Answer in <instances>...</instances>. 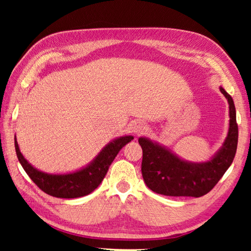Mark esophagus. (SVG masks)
Instances as JSON below:
<instances>
[{
	"mask_svg": "<svg viewBox=\"0 0 251 251\" xmlns=\"http://www.w3.org/2000/svg\"><path fill=\"white\" fill-rule=\"evenodd\" d=\"M130 129H131V131H133L134 134H136V135H139V134H143L144 131H146L147 127H146V125H145V124H143L142 122L136 121V122H133V123H131V125H130Z\"/></svg>",
	"mask_w": 251,
	"mask_h": 251,
	"instance_id": "esophagus-1",
	"label": "esophagus"
}]
</instances>
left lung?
Wrapping results in <instances>:
<instances>
[{"instance_id":"8db88e82","label":"left lung","mask_w":251,"mask_h":251,"mask_svg":"<svg viewBox=\"0 0 251 251\" xmlns=\"http://www.w3.org/2000/svg\"><path fill=\"white\" fill-rule=\"evenodd\" d=\"M229 104V128L223 146L209 160L193 163L147 137H139L143 150L142 174L154 193L165 196L201 197L214 188L230 167L238 144V125L232 97L219 87Z\"/></svg>"}]
</instances>
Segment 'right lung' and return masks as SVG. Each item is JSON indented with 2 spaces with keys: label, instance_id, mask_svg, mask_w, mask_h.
Listing matches in <instances>:
<instances>
[{
  "label": "right lung",
  "instance_id": "obj_1",
  "mask_svg": "<svg viewBox=\"0 0 251 251\" xmlns=\"http://www.w3.org/2000/svg\"><path fill=\"white\" fill-rule=\"evenodd\" d=\"M131 139H134L131 135L121 136L113 139L101 148V151L90 164L77 171L65 174H50L39 171L24 158L16 141V136L14 144L20 164L29 178L44 193L57 198H77L86 196L99 187L118 151Z\"/></svg>",
  "mask_w": 251,
  "mask_h": 251
}]
</instances>
